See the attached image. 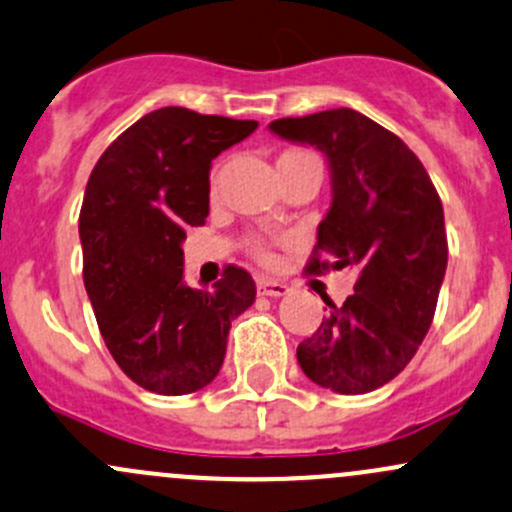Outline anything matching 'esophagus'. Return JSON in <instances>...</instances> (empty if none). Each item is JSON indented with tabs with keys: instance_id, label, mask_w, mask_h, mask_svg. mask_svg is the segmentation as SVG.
I'll list each match as a JSON object with an SVG mask.
<instances>
[{
	"instance_id": "1",
	"label": "esophagus",
	"mask_w": 512,
	"mask_h": 512,
	"mask_svg": "<svg viewBox=\"0 0 512 512\" xmlns=\"http://www.w3.org/2000/svg\"><path fill=\"white\" fill-rule=\"evenodd\" d=\"M257 292H260L262 297H284V294H289V284L277 282V279L260 277L257 279Z\"/></svg>"
}]
</instances>
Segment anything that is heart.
Listing matches in <instances>:
<instances>
[{
  "mask_svg": "<svg viewBox=\"0 0 512 512\" xmlns=\"http://www.w3.org/2000/svg\"><path fill=\"white\" fill-rule=\"evenodd\" d=\"M304 164H316L321 166V159L316 157L314 152H306V149H284L282 154L277 157V171L289 169V166H304ZM250 252L257 257L260 262H272V252L267 247V242L262 240H250Z\"/></svg>",
  "mask_w": 512,
  "mask_h": 512,
  "instance_id": "b5f03b06",
  "label": "heart"
}]
</instances>
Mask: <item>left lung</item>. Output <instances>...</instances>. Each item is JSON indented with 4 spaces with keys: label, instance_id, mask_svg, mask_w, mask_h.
<instances>
[{
    "label": "left lung",
    "instance_id": "left-lung-1",
    "mask_svg": "<svg viewBox=\"0 0 512 512\" xmlns=\"http://www.w3.org/2000/svg\"><path fill=\"white\" fill-rule=\"evenodd\" d=\"M270 129L328 159L333 198L306 270L358 274L341 306L321 297L331 311L299 343L301 370L338 395L378 390L405 370L437 309L449 257L437 188L397 134L351 107Z\"/></svg>",
    "mask_w": 512,
    "mask_h": 512
}]
</instances>
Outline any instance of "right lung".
Returning a JSON list of instances; mask_svg holds the SVG:
<instances>
[{
	"mask_svg": "<svg viewBox=\"0 0 512 512\" xmlns=\"http://www.w3.org/2000/svg\"><path fill=\"white\" fill-rule=\"evenodd\" d=\"M255 120L161 107L125 129L85 186L78 233L83 282L122 373L157 395H188L218 375L230 321L255 301L242 267L213 289L184 282L188 225H203L211 161L250 137Z\"/></svg>",
	"mask_w": 512,
	"mask_h": 512,
	"instance_id": "obj_1",
	"label": "right lung"
}]
</instances>
